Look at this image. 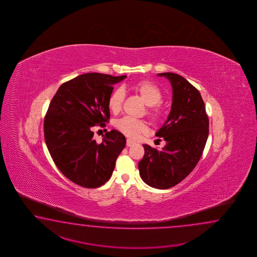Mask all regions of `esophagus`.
Masks as SVG:
<instances>
[{
    "label": "esophagus",
    "instance_id": "34e87169",
    "mask_svg": "<svg viewBox=\"0 0 257 257\" xmlns=\"http://www.w3.org/2000/svg\"><path fill=\"white\" fill-rule=\"evenodd\" d=\"M136 144V142H132L131 140H126V146L127 147H131V146H133V145H135Z\"/></svg>",
    "mask_w": 257,
    "mask_h": 257
}]
</instances>
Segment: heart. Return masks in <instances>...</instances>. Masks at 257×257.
Masks as SVG:
<instances>
[{"label": "heart", "mask_w": 257, "mask_h": 257, "mask_svg": "<svg viewBox=\"0 0 257 257\" xmlns=\"http://www.w3.org/2000/svg\"><path fill=\"white\" fill-rule=\"evenodd\" d=\"M143 102L147 104V114L153 121H158L162 117V109L160 103L163 100V93L161 89L150 81H141L132 86ZM125 100V91L123 88H116L110 93L107 100V105L110 111L114 114L118 113L123 106ZM115 128L126 137L135 139L147 131V124L143 120L135 119L130 116H124L115 122Z\"/></svg>", "instance_id": "1"}]
</instances>
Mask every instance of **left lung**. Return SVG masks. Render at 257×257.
I'll return each instance as SVG.
<instances>
[{
  "instance_id": "left-lung-1",
  "label": "left lung",
  "mask_w": 257,
  "mask_h": 257,
  "mask_svg": "<svg viewBox=\"0 0 257 257\" xmlns=\"http://www.w3.org/2000/svg\"><path fill=\"white\" fill-rule=\"evenodd\" d=\"M158 75L166 77L173 88L168 118L156 133L166 144L162 150L143 144L139 170L148 186L168 189L184 180L200 160L208 140V117L201 94L184 77L173 72Z\"/></svg>"
}]
</instances>
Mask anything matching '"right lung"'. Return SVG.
<instances>
[{"mask_svg": "<svg viewBox=\"0 0 257 257\" xmlns=\"http://www.w3.org/2000/svg\"><path fill=\"white\" fill-rule=\"evenodd\" d=\"M126 77L84 73L61 84L49 104L44 119L45 142L57 167L76 185L103 186L126 146L119 131L106 132L97 143L92 131L108 122L107 100L113 85Z\"/></svg>", "mask_w": 257, "mask_h": 257, "instance_id": "obj_1", "label": "right lung"}]
</instances>
